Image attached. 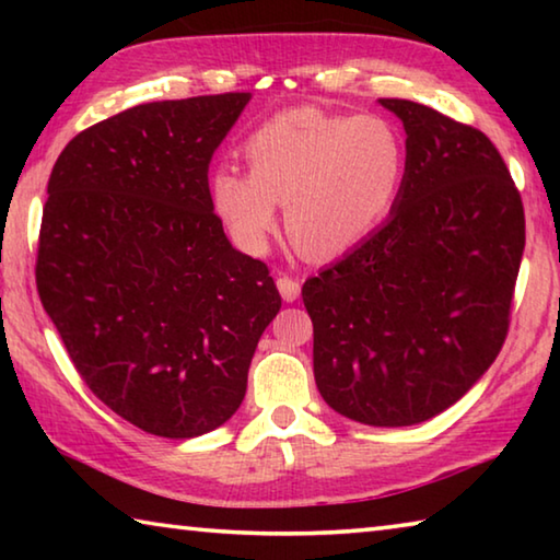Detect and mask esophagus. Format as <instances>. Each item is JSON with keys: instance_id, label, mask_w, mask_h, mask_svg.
<instances>
[{"instance_id": "obj_1", "label": "esophagus", "mask_w": 560, "mask_h": 560, "mask_svg": "<svg viewBox=\"0 0 560 560\" xmlns=\"http://www.w3.org/2000/svg\"><path fill=\"white\" fill-rule=\"evenodd\" d=\"M277 287L281 291L283 301H296L301 296V283L296 279L287 277V273H281V277L277 279Z\"/></svg>"}]
</instances>
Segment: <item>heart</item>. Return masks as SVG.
I'll use <instances>...</instances> for the list:
<instances>
[{"instance_id":"1","label":"heart","mask_w":560,"mask_h":560,"mask_svg":"<svg viewBox=\"0 0 560 560\" xmlns=\"http://www.w3.org/2000/svg\"><path fill=\"white\" fill-rule=\"evenodd\" d=\"M249 170L222 165L212 202L244 249L261 252L287 202V230L303 254L338 257L390 212L407 148L383 116L293 108L264 120L244 143Z\"/></svg>"}]
</instances>
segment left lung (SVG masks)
I'll return each instance as SVG.
<instances>
[{"label":"left lung","instance_id":"8db88e82","mask_svg":"<svg viewBox=\"0 0 560 560\" xmlns=\"http://www.w3.org/2000/svg\"><path fill=\"white\" fill-rule=\"evenodd\" d=\"M381 103L407 132L390 220L301 296L324 400L355 422L407 428L447 410L497 360L526 220L485 132L415 101Z\"/></svg>","mask_w":560,"mask_h":560}]
</instances>
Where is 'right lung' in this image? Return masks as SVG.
I'll return each instance as SVG.
<instances>
[{
  "instance_id": "1",
  "label": "right lung",
  "mask_w": 560,
  "mask_h": 560,
  "mask_svg": "<svg viewBox=\"0 0 560 560\" xmlns=\"http://www.w3.org/2000/svg\"><path fill=\"white\" fill-rule=\"evenodd\" d=\"M249 93L128 108L81 130L46 187L36 289L89 390L148 434L217 430L281 296L214 214L210 160Z\"/></svg>"
}]
</instances>
